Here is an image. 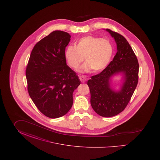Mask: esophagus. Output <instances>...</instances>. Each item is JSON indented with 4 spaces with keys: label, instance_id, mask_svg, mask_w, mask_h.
I'll list each match as a JSON object with an SVG mask.
<instances>
[{
    "label": "esophagus",
    "instance_id": "obj_1",
    "mask_svg": "<svg viewBox=\"0 0 160 160\" xmlns=\"http://www.w3.org/2000/svg\"><path fill=\"white\" fill-rule=\"evenodd\" d=\"M79 79L82 82V83H84L86 80V78L85 77L82 76H79Z\"/></svg>",
    "mask_w": 160,
    "mask_h": 160
}]
</instances>
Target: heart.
Wrapping results in <instances>:
<instances>
[{
	"mask_svg": "<svg viewBox=\"0 0 160 160\" xmlns=\"http://www.w3.org/2000/svg\"><path fill=\"white\" fill-rule=\"evenodd\" d=\"M113 52V46L108 39L86 36L78 39L76 46H68L65 57L69 66L74 69L78 68L85 58L86 62L79 69L81 72H88L91 69L99 71L110 63Z\"/></svg>",
	"mask_w": 160,
	"mask_h": 160,
	"instance_id": "b5f03b06",
	"label": "heart"
}]
</instances>
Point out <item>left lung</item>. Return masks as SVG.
Listing matches in <instances>:
<instances>
[{
	"mask_svg": "<svg viewBox=\"0 0 160 160\" xmlns=\"http://www.w3.org/2000/svg\"><path fill=\"white\" fill-rule=\"evenodd\" d=\"M115 39L117 52L113 61L99 74L88 81L91 92V104L94 111L102 117H112L120 113L127 106L137 87L139 64L137 56L128 42L122 35L107 29ZM125 74L122 90L114 92L109 85V78L116 73Z\"/></svg>",
	"mask_w": 160,
	"mask_h": 160,
	"instance_id": "1",
	"label": "left lung"
}]
</instances>
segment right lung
I'll return each mask as SVG.
<instances>
[{"instance_id":"1","label":"right lung","mask_w":160,"mask_h":160,"mask_svg":"<svg viewBox=\"0 0 160 160\" xmlns=\"http://www.w3.org/2000/svg\"><path fill=\"white\" fill-rule=\"evenodd\" d=\"M70 38L67 32H52L34 46L26 67L29 96L38 110L50 118L68 112L73 92L80 84L76 73L66 63L65 51Z\"/></svg>"}]
</instances>
